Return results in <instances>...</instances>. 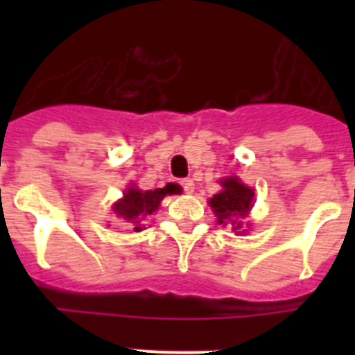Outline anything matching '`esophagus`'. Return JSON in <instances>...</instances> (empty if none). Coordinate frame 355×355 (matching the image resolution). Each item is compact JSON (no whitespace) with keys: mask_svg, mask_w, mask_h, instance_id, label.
Instances as JSON below:
<instances>
[{"mask_svg":"<svg viewBox=\"0 0 355 355\" xmlns=\"http://www.w3.org/2000/svg\"><path fill=\"white\" fill-rule=\"evenodd\" d=\"M181 187H183V190L187 193L193 192V181L190 180V178H187V180H181Z\"/></svg>","mask_w":355,"mask_h":355,"instance_id":"esophagus-1","label":"esophagus"}]
</instances>
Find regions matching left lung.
<instances>
[{
  "label": "left lung",
  "instance_id": "obj_1",
  "mask_svg": "<svg viewBox=\"0 0 355 355\" xmlns=\"http://www.w3.org/2000/svg\"><path fill=\"white\" fill-rule=\"evenodd\" d=\"M220 192L209 199V206L216 215V222L224 225L231 224L236 233H247V229L243 232L241 229L243 228V218L249 215L252 208L254 190L241 183L236 175L225 178L220 181Z\"/></svg>",
  "mask_w": 355,
  "mask_h": 355
}]
</instances>
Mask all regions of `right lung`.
<instances>
[{"mask_svg": "<svg viewBox=\"0 0 355 355\" xmlns=\"http://www.w3.org/2000/svg\"><path fill=\"white\" fill-rule=\"evenodd\" d=\"M174 193L167 187L156 188V190H139L137 187H130L124 190L122 199H119L112 209H114L115 216L119 222L124 225H130L135 231H140V224L146 220V216L153 215L156 209L159 208V202L165 196Z\"/></svg>", "mask_w": 355, "mask_h": 355, "instance_id": "1", "label": "right lung"}]
</instances>
